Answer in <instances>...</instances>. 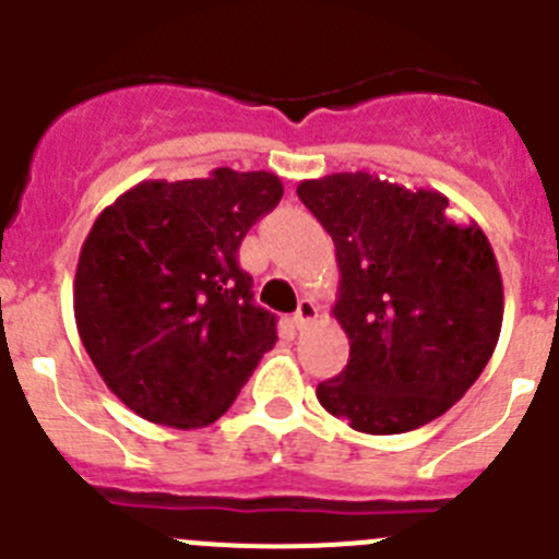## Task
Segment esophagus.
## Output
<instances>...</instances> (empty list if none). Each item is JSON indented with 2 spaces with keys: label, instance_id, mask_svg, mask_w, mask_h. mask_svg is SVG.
I'll return each mask as SVG.
<instances>
[{
  "label": "esophagus",
  "instance_id": "esophagus-1",
  "mask_svg": "<svg viewBox=\"0 0 559 559\" xmlns=\"http://www.w3.org/2000/svg\"><path fill=\"white\" fill-rule=\"evenodd\" d=\"M314 317H317V304H314V300H311V297H304V300L297 304V311H295V317H292V320H295V325L300 328V331H304V328L309 325V322L314 320Z\"/></svg>",
  "mask_w": 559,
  "mask_h": 559
}]
</instances>
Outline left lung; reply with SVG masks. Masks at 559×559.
Masks as SVG:
<instances>
[{"instance_id": "left-lung-1", "label": "left lung", "mask_w": 559, "mask_h": 559, "mask_svg": "<svg viewBox=\"0 0 559 559\" xmlns=\"http://www.w3.org/2000/svg\"><path fill=\"white\" fill-rule=\"evenodd\" d=\"M297 195L336 245L333 317L350 338L342 374L317 385L322 408L369 436L447 414L502 331V273L483 228L455 221L441 192L364 170L306 179Z\"/></svg>"}]
</instances>
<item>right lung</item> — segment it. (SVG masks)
<instances>
[{
  "mask_svg": "<svg viewBox=\"0 0 559 559\" xmlns=\"http://www.w3.org/2000/svg\"><path fill=\"white\" fill-rule=\"evenodd\" d=\"M284 195L267 170L140 181L107 206L80 250L76 331L127 408L195 430L221 419L273 350L275 314L253 304L237 250Z\"/></svg>",
  "mask_w": 559,
  "mask_h": 559,
  "instance_id": "right-lung-1",
  "label": "right lung"
}]
</instances>
